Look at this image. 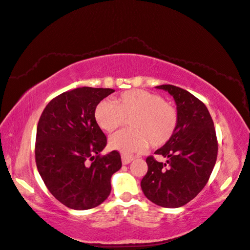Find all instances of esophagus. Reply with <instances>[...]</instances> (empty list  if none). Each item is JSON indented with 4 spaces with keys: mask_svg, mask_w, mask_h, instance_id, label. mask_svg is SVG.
<instances>
[{
    "mask_svg": "<svg viewBox=\"0 0 250 250\" xmlns=\"http://www.w3.org/2000/svg\"><path fill=\"white\" fill-rule=\"evenodd\" d=\"M121 160H122V164H129L130 162H132V161L134 160V158L131 157V156L122 155V156H121Z\"/></svg>",
    "mask_w": 250,
    "mask_h": 250,
    "instance_id": "34e87169",
    "label": "esophagus"
}]
</instances>
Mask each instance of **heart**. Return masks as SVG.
<instances>
[{
  "label": "heart",
  "instance_id": "heart-1",
  "mask_svg": "<svg viewBox=\"0 0 250 250\" xmlns=\"http://www.w3.org/2000/svg\"><path fill=\"white\" fill-rule=\"evenodd\" d=\"M129 119L132 129L111 136V149L132 153L146 149L149 143L152 147L166 145L177 129L178 113L161 95L145 90L125 91L115 101L102 100L94 108L95 122L108 133Z\"/></svg>",
  "mask_w": 250,
  "mask_h": 250
}]
</instances>
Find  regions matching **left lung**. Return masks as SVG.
I'll use <instances>...</instances> for the list:
<instances>
[{
  "instance_id": "8db88e82",
  "label": "left lung",
  "mask_w": 250,
  "mask_h": 250,
  "mask_svg": "<svg viewBox=\"0 0 250 250\" xmlns=\"http://www.w3.org/2000/svg\"><path fill=\"white\" fill-rule=\"evenodd\" d=\"M156 88L174 98L178 125L172 139L155 151L167 162L147 157L148 171L141 187L152 203L176 208L194 199L205 187L217 160L218 143L213 119L202 101L173 84Z\"/></svg>"
}]
</instances>
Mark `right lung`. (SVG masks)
Here are the masks:
<instances>
[{
	"instance_id": "1",
	"label": "right lung",
	"mask_w": 250,
	"mask_h": 250,
	"mask_svg": "<svg viewBox=\"0 0 250 250\" xmlns=\"http://www.w3.org/2000/svg\"><path fill=\"white\" fill-rule=\"evenodd\" d=\"M114 91L82 87L63 92L47 104L37 124V169L50 193L68 208L103 203L111 175L121 167L118 151L101 156L107 140L94 120L95 106Z\"/></svg>"
}]
</instances>
